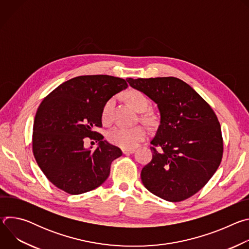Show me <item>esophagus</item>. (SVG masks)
<instances>
[{"instance_id": "esophagus-1", "label": "esophagus", "mask_w": 249, "mask_h": 249, "mask_svg": "<svg viewBox=\"0 0 249 249\" xmlns=\"http://www.w3.org/2000/svg\"><path fill=\"white\" fill-rule=\"evenodd\" d=\"M135 152V149H123L122 153L124 155H129V154H133Z\"/></svg>"}]
</instances>
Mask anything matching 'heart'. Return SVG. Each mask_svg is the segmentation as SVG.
<instances>
[{
	"mask_svg": "<svg viewBox=\"0 0 249 249\" xmlns=\"http://www.w3.org/2000/svg\"><path fill=\"white\" fill-rule=\"evenodd\" d=\"M126 100L139 111L144 112L147 110L150 104L149 98L145 93L140 90H130L125 95ZM114 105V98H109L103 104L101 109V121L103 124H110L112 121V109ZM144 120L150 121L149 115H144ZM147 136L145 127L138 125L131 128L126 127H115L110 130L107 134V140L111 144L120 147L122 149H133L138 146L139 143L144 141Z\"/></svg>",
	"mask_w": 249,
	"mask_h": 249,
	"instance_id": "b5f03b06",
	"label": "heart"
}]
</instances>
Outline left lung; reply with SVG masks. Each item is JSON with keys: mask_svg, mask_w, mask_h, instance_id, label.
Here are the masks:
<instances>
[{"mask_svg": "<svg viewBox=\"0 0 249 249\" xmlns=\"http://www.w3.org/2000/svg\"><path fill=\"white\" fill-rule=\"evenodd\" d=\"M127 82L153 99L160 112V125L151 142L153 158L141 171L142 182L169 202L190 198L207 184L222 161L224 143L216 113L177 78H128Z\"/></svg>", "mask_w": 249, "mask_h": 249, "instance_id": "left-lung-1", "label": "left lung"}]
</instances>
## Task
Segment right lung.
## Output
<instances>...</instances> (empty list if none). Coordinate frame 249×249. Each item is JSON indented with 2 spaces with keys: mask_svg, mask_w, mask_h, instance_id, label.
<instances>
[{
  "mask_svg": "<svg viewBox=\"0 0 249 249\" xmlns=\"http://www.w3.org/2000/svg\"><path fill=\"white\" fill-rule=\"evenodd\" d=\"M127 87L121 78L80 76L57 87L40 103L33 123L32 152L57 188L78 195L107 179L111 162L122 152L94 129L102 127L101 109L106 100ZM87 137L100 142L94 151L84 149Z\"/></svg>",
  "mask_w": 249,
  "mask_h": 249,
  "instance_id": "1",
  "label": "right lung"
}]
</instances>
